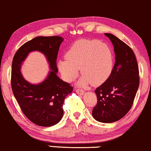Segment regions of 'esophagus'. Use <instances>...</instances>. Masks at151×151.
Instances as JSON below:
<instances>
[{
    "label": "esophagus",
    "mask_w": 151,
    "mask_h": 151,
    "mask_svg": "<svg viewBox=\"0 0 151 151\" xmlns=\"http://www.w3.org/2000/svg\"><path fill=\"white\" fill-rule=\"evenodd\" d=\"M76 92L79 95H83L85 93V91H83V90H81V89H76Z\"/></svg>",
    "instance_id": "esophagus-1"
}]
</instances>
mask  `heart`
Returning a JSON list of instances; mask_svg holds the SVG:
<instances>
[{
    "label": "heart",
    "mask_w": 151,
    "mask_h": 151,
    "mask_svg": "<svg viewBox=\"0 0 151 151\" xmlns=\"http://www.w3.org/2000/svg\"><path fill=\"white\" fill-rule=\"evenodd\" d=\"M58 67L68 81L76 78L81 69V86H98L111 76L113 55L108 44L98 40L82 39L76 41L65 53V59L58 61Z\"/></svg>",
    "instance_id": "b5f03b06"
}]
</instances>
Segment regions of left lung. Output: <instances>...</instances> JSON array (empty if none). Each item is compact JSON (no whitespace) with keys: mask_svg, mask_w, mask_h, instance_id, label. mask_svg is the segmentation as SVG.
Masks as SVG:
<instances>
[{"mask_svg":"<svg viewBox=\"0 0 151 151\" xmlns=\"http://www.w3.org/2000/svg\"><path fill=\"white\" fill-rule=\"evenodd\" d=\"M114 46L116 63L106 82L95 91L98 99L93 117L101 123L121 119L132 107L139 86V70L133 50L111 33H105Z\"/></svg>","mask_w":151,"mask_h":151,"instance_id":"left-lung-1","label":"left lung"}]
</instances>
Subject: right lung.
Instances as JSON below:
<instances>
[{"label":"right lung","mask_w":151,"mask_h":151,"mask_svg":"<svg viewBox=\"0 0 151 151\" xmlns=\"http://www.w3.org/2000/svg\"><path fill=\"white\" fill-rule=\"evenodd\" d=\"M63 41L60 36L35 37L17 50L12 62L13 95L25 116L40 126H54L61 120L64 100L73 91L72 86L57 76V55ZM33 51L45 55L51 70L47 78L38 84L27 81L20 71L22 62Z\"/></svg>","instance_id":"obj_1"}]
</instances>
